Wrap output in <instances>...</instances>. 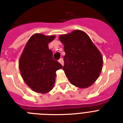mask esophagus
<instances>
[{"label": "esophagus", "mask_w": 123, "mask_h": 123, "mask_svg": "<svg viewBox=\"0 0 123 123\" xmlns=\"http://www.w3.org/2000/svg\"><path fill=\"white\" fill-rule=\"evenodd\" d=\"M59 62L63 66V64H64V62H63V58H60V59L59 60Z\"/></svg>", "instance_id": "1"}]
</instances>
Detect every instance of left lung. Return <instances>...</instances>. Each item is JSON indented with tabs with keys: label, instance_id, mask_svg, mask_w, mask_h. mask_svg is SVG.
I'll return each mask as SVG.
<instances>
[{
	"label": "left lung",
	"instance_id": "8db88e82",
	"mask_svg": "<svg viewBox=\"0 0 123 123\" xmlns=\"http://www.w3.org/2000/svg\"><path fill=\"white\" fill-rule=\"evenodd\" d=\"M65 55L63 70L69 81L79 88L93 84L102 70V57L100 51L86 33L75 30L60 35Z\"/></svg>",
	"mask_w": 123,
	"mask_h": 123
}]
</instances>
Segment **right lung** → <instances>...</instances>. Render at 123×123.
<instances>
[{
  "label": "right lung",
  "mask_w": 123,
  "mask_h": 123,
  "mask_svg": "<svg viewBox=\"0 0 123 123\" xmlns=\"http://www.w3.org/2000/svg\"><path fill=\"white\" fill-rule=\"evenodd\" d=\"M54 39L55 36L32 35L19 59L22 77L34 92L42 94L49 92L55 82L56 71L63 68L53 58V52L48 48V43Z\"/></svg>",
  "instance_id": "1"
}]
</instances>
